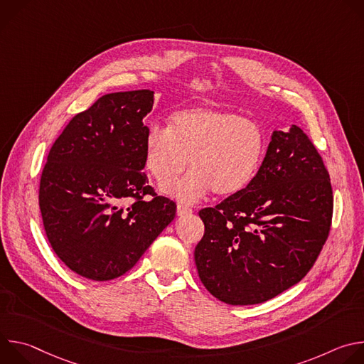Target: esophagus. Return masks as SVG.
I'll return each instance as SVG.
<instances>
[{
    "label": "esophagus",
    "instance_id": "obj_1",
    "mask_svg": "<svg viewBox=\"0 0 364 364\" xmlns=\"http://www.w3.org/2000/svg\"><path fill=\"white\" fill-rule=\"evenodd\" d=\"M190 213H193V210L190 209V207L183 205V204L177 205V216H186V215H190Z\"/></svg>",
    "mask_w": 364,
    "mask_h": 364
}]
</instances>
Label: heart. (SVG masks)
I'll return each instance as SVG.
<instances>
[{
    "label": "heart",
    "instance_id": "obj_1",
    "mask_svg": "<svg viewBox=\"0 0 364 364\" xmlns=\"http://www.w3.org/2000/svg\"><path fill=\"white\" fill-rule=\"evenodd\" d=\"M265 151L264 132L255 121L236 112L194 105L176 111L170 127L154 125L145 136V167L160 183L193 168L161 190L191 204L213 190L232 196L255 177Z\"/></svg>",
    "mask_w": 364,
    "mask_h": 364
}]
</instances>
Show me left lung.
Wrapping results in <instances>:
<instances>
[{
    "label": "left lung",
    "instance_id": "obj_1",
    "mask_svg": "<svg viewBox=\"0 0 364 364\" xmlns=\"http://www.w3.org/2000/svg\"><path fill=\"white\" fill-rule=\"evenodd\" d=\"M204 235L194 250L203 285L230 305L265 302L298 284L328 237V171L304 131H274L252 181L200 210Z\"/></svg>",
    "mask_w": 364,
    "mask_h": 364
}]
</instances>
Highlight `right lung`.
Listing matches in <instances>:
<instances>
[{
    "label": "right lung",
    "instance_id": "obj_1",
    "mask_svg": "<svg viewBox=\"0 0 364 364\" xmlns=\"http://www.w3.org/2000/svg\"><path fill=\"white\" fill-rule=\"evenodd\" d=\"M152 105L149 89L103 95L48 152L38 194L44 230L62 262L83 278L128 272L176 216V203L155 194L141 171L149 131L142 119Z\"/></svg>",
    "mask_w": 364,
    "mask_h": 364
}]
</instances>
